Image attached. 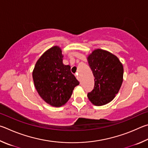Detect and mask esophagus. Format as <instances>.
<instances>
[{
    "mask_svg": "<svg viewBox=\"0 0 148 148\" xmlns=\"http://www.w3.org/2000/svg\"><path fill=\"white\" fill-rule=\"evenodd\" d=\"M75 77H76V78L77 79V80H79V75H78V73H75Z\"/></svg>",
    "mask_w": 148,
    "mask_h": 148,
    "instance_id": "obj_1",
    "label": "esophagus"
}]
</instances>
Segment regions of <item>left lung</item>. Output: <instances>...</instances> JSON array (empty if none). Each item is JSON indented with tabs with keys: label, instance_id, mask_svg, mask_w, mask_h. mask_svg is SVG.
Segmentation results:
<instances>
[{
	"label": "left lung",
	"instance_id": "obj_1",
	"mask_svg": "<svg viewBox=\"0 0 148 148\" xmlns=\"http://www.w3.org/2000/svg\"><path fill=\"white\" fill-rule=\"evenodd\" d=\"M90 69L95 77V84L88 97L96 106L110 102L118 94L123 82V67L112 53L96 49L88 57Z\"/></svg>",
	"mask_w": 148,
	"mask_h": 148
}]
</instances>
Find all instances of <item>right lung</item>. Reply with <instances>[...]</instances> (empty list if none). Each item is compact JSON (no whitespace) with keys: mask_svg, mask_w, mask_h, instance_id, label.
<instances>
[{"mask_svg":"<svg viewBox=\"0 0 148 148\" xmlns=\"http://www.w3.org/2000/svg\"><path fill=\"white\" fill-rule=\"evenodd\" d=\"M60 47L54 46L41 56L32 73L39 95L48 104L59 107L69 99L79 82L71 72V67L62 62Z\"/></svg>","mask_w":148,"mask_h":148,"instance_id":"obj_1","label":"right lung"}]
</instances>
